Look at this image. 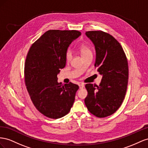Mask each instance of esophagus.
<instances>
[{"label":"esophagus","mask_w":148,"mask_h":148,"mask_svg":"<svg viewBox=\"0 0 148 148\" xmlns=\"http://www.w3.org/2000/svg\"><path fill=\"white\" fill-rule=\"evenodd\" d=\"M79 86V88H82L84 87V84H83V83L80 84Z\"/></svg>","instance_id":"34e87169"}]
</instances>
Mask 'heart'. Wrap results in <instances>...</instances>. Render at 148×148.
Wrapping results in <instances>:
<instances>
[{
  "label": "heart",
  "instance_id": "obj_1",
  "mask_svg": "<svg viewBox=\"0 0 148 148\" xmlns=\"http://www.w3.org/2000/svg\"><path fill=\"white\" fill-rule=\"evenodd\" d=\"M79 52L81 53V55L82 57L85 56L87 54H92V51L87 46L85 45H82L79 48ZM66 61L67 62H70L71 60H72V58H73V54H72V52L70 49L67 50V52L66 53Z\"/></svg>",
  "mask_w": 148,
  "mask_h": 148
}]
</instances>
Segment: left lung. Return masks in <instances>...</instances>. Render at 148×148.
Masks as SVG:
<instances>
[{
    "label": "left lung",
    "mask_w": 148,
    "mask_h": 148,
    "mask_svg": "<svg viewBox=\"0 0 148 148\" xmlns=\"http://www.w3.org/2000/svg\"><path fill=\"white\" fill-rule=\"evenodd\" d=\"M86 35L94 45V66L102 79L99 86L86 84L88 94L84 102L93 115L106 117L115 113L125 99L128 81L127 59L119 42L108 33L90 31Z\"/></svg>",
    "instance_id": "8db88e82"
}]
</instances>
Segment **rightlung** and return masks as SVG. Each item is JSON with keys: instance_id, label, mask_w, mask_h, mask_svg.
Returning a JSON list of instances; mask_svg holds the SVG:
<instances>
[{"instance_id": "1", "label": "right lung", "mask_w": 148, "mask_h": 148, "mask_svg": "<svg viewBox=\"0 0 148 148\" xmlns=\"http://www.w3.org/2000/svg\"><path fill=\"white\" fill-rule=\"evenodd\" d=\"M81 35L76 30L51 29L29 49L25 64V84L33 105L46 117L60 119L73 107L79 86L72 82L62 85L57 75L66 66L69 46Z\"/></svg>"}]
</instances>
